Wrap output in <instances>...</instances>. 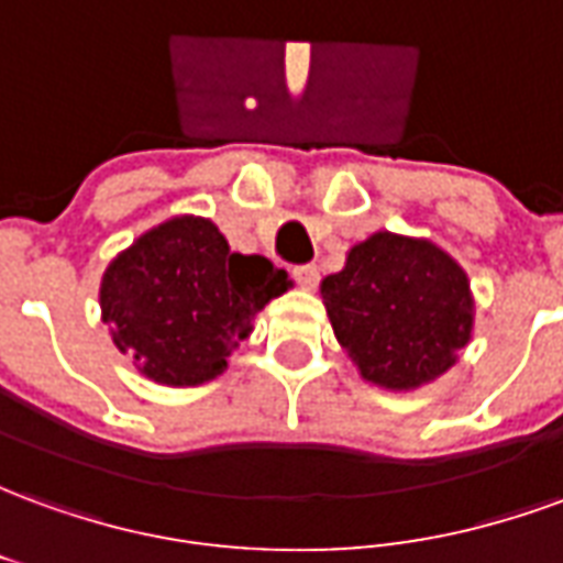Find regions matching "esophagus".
I'll return each mask as SVG.
<instances>
[{
  "instance_id": "1",
  "label": "esophagus",
  "mask_w": 563,
  "mask_h": 563,
  "mask_svg": "<svg viewBox=\"0 0 563 563\" xmlns=\"http://www.w3.org/2000/svg\"><path fill=\"white\" fill-rule=\"evenodd\" d=\"M292 274H295V280H298V286H301V289H313V286L319 283L317 265H298Z\"/></svg>"
}]
</instances>
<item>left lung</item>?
I'll return each mask as SVG.
<instances>
[{
    "label": "left lung",
    "mask_w": 563,
    "mask_h": 563,
    "mask_svg": "<svg viewBox=\"0 0 563 563\" xmlns=\"http://www.w3.org/2000/svg\"><path fill=\"white\" fill-rule=\"evenodd\" d=\"M334 338L371 386L422 389L473 338L471 280L428 238L374 232L319 283Z\"/></svg>",
    "instance_id": "1"
}]
</instances>
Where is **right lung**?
I'll return each instance as SVG.
<instances>
[{
    "label": "right lung",
    "instance_id": "add662e5",
    "mask_svg": "<svg viewBox=\"0 0 563 563\" xmlns=\"http://www.w3.org/2000/svg\"><path fill=\"white\" fill-rule=\"evenodd\" d=\"M292 286L265 256L232 253L217 222L172 217L104 268L102 322L144 377L186 389L217 379L253 319Z\"/></svg>",
    "mask_w": 563,
    "mask_h": 563
}]
</instances>
